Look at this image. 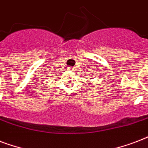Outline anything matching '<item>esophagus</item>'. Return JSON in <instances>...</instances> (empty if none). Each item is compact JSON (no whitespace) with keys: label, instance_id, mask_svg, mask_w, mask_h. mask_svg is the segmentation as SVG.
<instances>
[{"label":"esophagus","instance_id":"34e87169","mask_svg":"<svg viewBox=\"0 0 148 148\" xmlns=\"http://www.w3.org/2000/svg\"><path fill=\"white\" fill-rule=\"evenodd\" d=\"M72 68H73V67H67V69H68V71H72Z\"/></svg>","mask_w":148,"mask_h":148}]
</instances>
